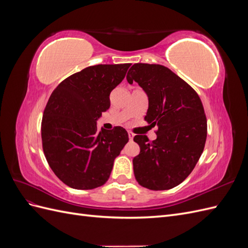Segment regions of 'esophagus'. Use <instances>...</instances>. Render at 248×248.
<instances>
[{
  "label": "esophagus",
  "instance_id": "1",
  "mask_svg": "<svg viewBox=\"0 0 248 248\" xmlns=\"http://www.w3.org/2000/svg\"><path fill=\"white\" fill-rule=\"evenodd\" d=\"M128 137H129V140H131L133 139V137H134V133L131 132V131H128Z\"/></svg>",
  "mask_w": 248,
  "mask_h": 248
}]
</instances>
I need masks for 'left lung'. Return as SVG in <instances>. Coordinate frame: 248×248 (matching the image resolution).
Instances as JSON below:
<instances>
[{
  "mask_svg": "<svg viewBox=\"0 0 248 248\" xmlns=\"http://www.w3.org/2000/svg\"><path fill=\"white\" fill-rule=\"evenodd\" d=\"M149 98L145 120L157 126V139L136 136L140 152L133 158L137 181L151 190L174 188L189 176L204 151L207 118L200 96L167 67L137 63L126 77Z\"/></svg>",
  "mask_w": 248,
  "mask_h": 248,
  "instance_id": "1",
  "label": "left lung"
}]
</instances>
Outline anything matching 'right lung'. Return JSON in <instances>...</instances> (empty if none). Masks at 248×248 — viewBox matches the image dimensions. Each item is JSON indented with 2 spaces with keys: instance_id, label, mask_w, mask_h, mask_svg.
<instances>
[{
  "instance_id": "obj_1",
  "label": "right lung",
  "mask_w": 248,
  "mask_h": 248,
  "mask_svg": "<svg viewBox=\"0 0 248 248\" xmlns=\"http://www.w3.org/2000/svg\"><path fill=\"white\" fill-rule=\"evenodd\" d=\"M130 65L87 67L60 82L49 97L41 122L43 152L55 175L71 188L106 183L128 141L123 127L98 130L96 121L109 108V94Z\"/></svg>"
}]
</instances>
